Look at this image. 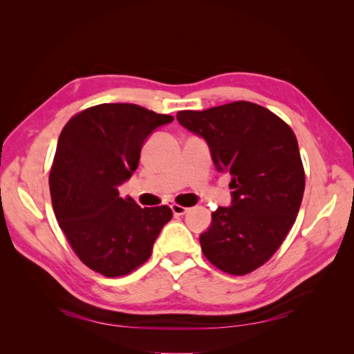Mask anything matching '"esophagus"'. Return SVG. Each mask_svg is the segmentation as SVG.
Returning <instances> with one entry per match:
<instances>
[{
	"label": "esophagus",
	"instance_id": "34e87169",
	"mask_svg": "<svg viewBox=\"0 0 354 354\" xmlns=\"http://www.w3.org/2000/svg\"><path fill=\"white\" fill-rule=\"evenodd\" d=\"M171 209H173V214L174 216H183V214H186L189 211L187 207H183V205H178V203H173L171 205Z\"/></svg>",
	"mask_w": 354,
	"mask_h": 354
}]
</instances>
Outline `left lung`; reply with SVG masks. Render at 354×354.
<instances>
[{
  "mask_svg": "<svg viewBox=\"0 0 354 354\" xmlns=\"http://www.w3.org/2000/svg\"><path fill=\"white\" fill-rule=\"evenodd\" d=\"M177 121L207 140L220 173H229L232 207L212 212L199 241L224 273L242 276L270 260L294 226L306 176L297 137L279 116L251 102L180 111Z\"/></svg>",
  "mask_w": 354,
  "mask_h": 354,
  "instance_id": "obj_1",
  "label": "left lung"
}]
</instances>
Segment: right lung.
<instances>
[{"label":"right lung","mask_w":354,"mask_h":354,"mask_svg":"<svg viewBox=\"0 0 354 354\" xmlns=\"http://www.w3.org/2000/svg\"><path fill=\"white\" fill-rule=\"evenodd\" d=\"M173 120L131 103H103L63 127L48 178L53 209L91 270L106 277L131 273L149 260L173 217L168 205L142 208L118 192L136 171L146 137Z\"/></svg>","instance_id":"obj_1"}]
</instances>
